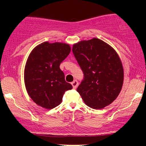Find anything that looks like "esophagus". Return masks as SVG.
Returning a JSON list of instances; mask_svg holds the SVG:
<instances>
[{
    "label": "esophagus",
    "mask_w": 146,
    "mask_h": 146,
    "mask_svg": "<svg viewBox=\"0 0 146 146\" xmlns=\"http://www.w3.org/2000/svg\"><path fill=\"white\" fill-rule=\"evenodd\" d=\"M71 84H72V86H73V88H77V86H78V80H74V81L73 82L71 83Z\"/></svg>",
    "instance_id": "esophagus-1"
}]
</instances>
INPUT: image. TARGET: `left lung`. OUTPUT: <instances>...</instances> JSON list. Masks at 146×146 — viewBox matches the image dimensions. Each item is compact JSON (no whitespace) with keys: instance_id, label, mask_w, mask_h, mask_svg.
<instances>
[{"instance_id":"obj_1","label":"left lung","mask_w":146,"mask_h":146,"mask_svg":"<svg viewBox=\"0 0 146 146\" xmlns=\"http://www.w3.org/2000/svg\"><path fill=\"white\" fill-rule=\"evenodd\" d=\"M72 51L84 73L77 91L84 103L94 109L111 104L123 82V66L117 52L98 38L75 44Z\"/></svg>"}]
</instances>
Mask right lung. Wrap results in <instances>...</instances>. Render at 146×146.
<instances>
[{
  "label": "right lung",
  "instance_id": "add662e5",
  "mask_svg": "<svg viewBox=\"0 0 146 146\" xmlns=\"http://www.w3.org/2000/svg\"><path fill=\"white\" fill-rule=\"evenodd\" d=\"M71 47L60 42H43L30 53L25 68V84L30 98L36 104L52 109L62 102L65 91L73 86L66 82L60 68Z\"/></svg>",
  "mask_w": 146,
  "mask_h": 146
}]
</instances>
